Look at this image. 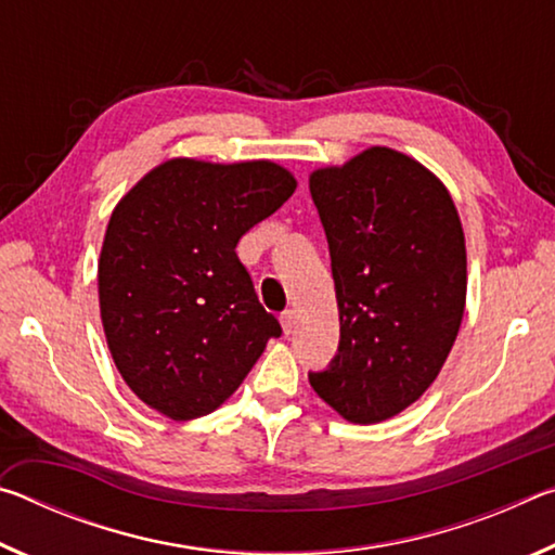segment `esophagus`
Instances as JSON below:
<instances>
[{
  "instance_id": "esophagus-1",
  "label": "esophagus",
  "mask_w": 555,
  "mask_h": 555,
  "mask_svg": "<svg viewBox=\"0 0 555 555\" xmlns=\"http://www.w3.org/2000/svg\"><path fill=\"white\" fill-rule=\"evenodd\" d=\"M281 327H284L286 335L294 333V327H296V311H291V308H288V311L281 313Z\"/></svg>"
}]
</instances>
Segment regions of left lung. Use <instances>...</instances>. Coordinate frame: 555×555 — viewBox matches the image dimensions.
Here are the masks:
<instances>
[{
  "label": "left lung",
  "mask_w": 555,
  "mask_h": 555,
  "mask_svg": "<svg viewBox=\"0 0 555 555\" xmlns=\"http://www.w3.org/2000/svg\"><path fill=\"white\" fill-rule=\"evenodd\" d=\"M335 279L340 343L308 372L327 406L379 424L424 393L465 311V234L446 185L413 158L372 146L311 176Z\"/></svg>",
  "instance_id": "obj_1"
}]
</instances>
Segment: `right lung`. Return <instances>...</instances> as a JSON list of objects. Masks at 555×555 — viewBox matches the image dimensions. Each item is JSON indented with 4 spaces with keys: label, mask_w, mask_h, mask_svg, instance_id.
Here are the masks:
<instances>
[{
    "label": "right lung",
    "mask_w": 555,
    "mask_h": 555,
    "mask_svg": "<svg viewBox=\"0 0 555 555\" xmlns=\"http://www.w3.org/2000/svg\"><path fill=\"white\" fill-rule=\"evenodd\" d=\"M296 178L271 162L173 158L119 201L98 286L107 345L129 389L173 421L230 399L281 325L237 257Z\"/></svg>",
    "instance_id": "1"
}]
</instances>
